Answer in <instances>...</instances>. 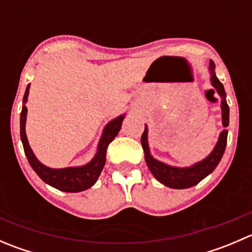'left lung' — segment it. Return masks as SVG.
Masks as SVG:
<instances>
[{
	"instance_id": "8db88e82",
	"label": "left lung",
	"mask_w": 252,
	"mask_h": 252,
	"mask_svg": "<svg viewBox=\"0 0 252 252\" xmlns=\"http://www.w3.org/2000/svg\"><path fill=\"white\" fill-rule=\"evenodd\" d=\"M210 80L211 85L215 88L217 94L220 97V110H222V126L227 128L229 126V107L225 97V91L223 84L218 80L215 72V63L210 61ZM228 130L223 129L218 136V141L216 142L215 147L210 152L207 157L201 161L191 164L188 167H177L167 164L164 162L158 161L151 155L149 146V128L145 124V130L141 135V145L145 152V161L152 175L158 180L161 184L172 189H188L194 185L199 184L202 179H205L208 174L212 173L216 167L220 163L223 154H224L225 146H227Z\"/></svg>"
}]
</instances>
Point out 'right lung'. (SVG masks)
<instances>
[{"mask_svg":"<svg viewBox=\"0 0 252 252\" xmlns=\"http://www.w3.org/2000/svg\"><path fill=\"white\" fill-rule=\"evenodd\" d=\"M30 84L27 86L24 97H23V107L20 113V140L23 142L25 156L29 161L30 166L34 169L35 173L39 175L42 180L51 187L65 192H79L89 189L97 182L101 172L106 163V151L110 142L117 136L118 131L121 130L122 122L126 118V113L116 117L108 122L103 128L101 138L98 140L97 150L95 156L84 166L77 167H65V168H51L45 166L39 161L32 152L28 141L27 133H25V123H27L28 108L25 106L29 96Z\"/></svg>","mask_w":252,"mask_h":252,"instance_id":"add662e5","label":"right lung"}]
</instances>
